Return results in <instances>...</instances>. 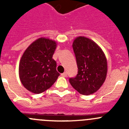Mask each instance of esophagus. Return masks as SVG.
I'll return each instance as SVG.
<instances>
[{
	"label": "esophagus",
	"instance_id": "esophagus-1",
	"mask_svg": "<svg viewBox=\"0 0 129 129\" xmlns=\"http://www.w3.org/2000/svg\"><path fill=\"white\" fill-rule=\"evenodd\" d=\"M61 76H62V77H67V72H64L62 73V74H61Z\"/></svg>",
	"mask_w": 129,
	"mask_h": 129
}]
</instances>
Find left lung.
I'll use <instances>...</instances> for the list:
<instances>
[{
  "label": "left lung",
  "mask_w": 129,
  "mask_h": 129,
  "mask_svg": "<svg viewBox=\"0 0 129 129\" xmlns=\"http://www.w3.org/2000/svg\"><path fill=\"white\" fill-rule=\"evenodd\" d=\"M78 72L69 79L73 88L83 95L94 94L105 81L107 61L104 52L92 40L77 37L73 42Z\"/></svg>",
  "instance_id": "left-lung-1"
}]
</instances>
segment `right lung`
I'll use <instances>...</instances> for the list:
<instances>
[{"label": "right lung", "instance_id": "add662e5", "mask_svg": "<svg viewBox=\"0 0 129 129\" xmlns=\"http://www.w3.org/2000/svg\"><path fill=\"white\" fill-rule=\"evenodd\" d=\"M56 42L46 38L35 40L24 52L19 62V78L29 92L41 94L53 85L59 73L52 57Z\"/></svg>", "mask_w": 129, "mask_h": 129}]
</instances>
